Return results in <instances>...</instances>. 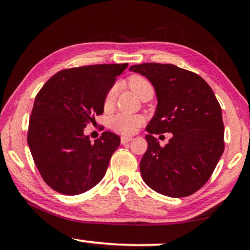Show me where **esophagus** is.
Here are the masks:
<instances>
[{"label":"esophagus","mask_w":250,"mask_h":250,"mask_svg":"<svg viewBox=\"0 0 250 250\" xmlns=\"http://www.w3.org/2000/svg\"><path fill=\"white\" fill-rule=\"evenodd\" d=\"M131 140H132L131 137H121V145H125V143L130 142Z\"/></svg>","instance_id":"34e87169"}]
</instances>
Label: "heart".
Returning a JSON list of instances; mask_svg holds the SVG:
<instances>
[{
  "instance_id": "heart-1",
  "label": "heart",
  "mask_w": 250,
  "mask_h": 250,
  "mask_svg": "<svg viewBox=\"0 0 250 250\" xmlns=\"http://www.w3.org/2000/svg\"><path fill=\"white\" fill-rule=\"evenodd\" d=\"M126 86L129 89L137 95L139 98L143 99L147 96L153 95V87H152L149 79L141 75H131L126 79ZM116 100V89L111 88L105 95L104 107L110 109ZM143 124V118L141 116H131L125 113H118L110 119V128L118 133L129 135L134 133Z\"/></svg>"
}]
</instances>
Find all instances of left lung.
Returning <instances> with one entry per match:
<instances>
[{
	"instance_id": "left-lung-1",
	"label": "left lung",
	"mask_w": 250,
	"mask_h": 250,
	"mask_svg": "<svg viewBox=\"0 0 250 250\" xmlns=\"http://www.w3.org/2000/svg\"><path fill=\"white\" fill-rule=\"evenodd\" d=\"M130 70L146 76L158 97L146 126L142 179L163 195H192L208 181L225 147L221 105L208 83L193 71L158 62L133 65ZM166 132L173 137L161 147L153 134Z\"/></svg>"
}]
</instances>
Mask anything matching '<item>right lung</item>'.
Segmentation results:
<instances>
[{
    "label": "right lung",
    "instance_id": "add662e5",
    "mask_svg": "<svg viewBox=\"0 0 250 250\" xmlns=\"http://www.w3.org/2000/svg\"><path fill=\"white\" fill-rule=\"evenodd\" d=\"M126 67L125 62L61 70L36 95L27 143L41 176L56 192L77 195L104 176L120 138L104 131L91 143L83 129L103 115L105 95Z\"/></svg>",
    "mask_w": 250,
    "mask_h": 250
}]
</instances>
